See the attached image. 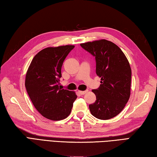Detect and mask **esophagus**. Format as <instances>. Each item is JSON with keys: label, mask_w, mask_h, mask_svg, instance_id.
<instances>
[{"label": "esophagus", "mask_w": 157, "mask_h": 157, "mask_svg": "<svg viewBox=\"0 0 157 157\" xmlns=\"http://www.w3.org/2000/svg\"><path fill=\"white\" fill-rule=\"evenodd\" d=\"M87 92H88V90H85V91H78V92L80 93V94H82V95L86 94V93H87Z\"/></svg>", "instance_id": "esophagus-1"}]
</instances>
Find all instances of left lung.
<instances>
[{"mask_svg": "<svg viewBox=\"0 0 157 157\" xmlns=\"http://www.w3.org/2000/svg\"><path fill=\"white\" fill-rule=\"evenodd\" d=\"M96 60V73L101 78L98 88L93 90L97 100L89 105L91 114L101 120L112 119L125 108L130 98L131 67L116 44L105 39L81 44Z\"/></svg>", "mask_w": 157, "mask_h": 157, "instance_id": "left-lung-1", "label": "left lung"}]
</instances>
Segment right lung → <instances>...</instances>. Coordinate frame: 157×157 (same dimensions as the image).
<instances>
[{"label":"right lung","mask_w":157,"mask_h":157,"mask_svg":"<svg viewBox=\"0 0 157 157\" xmlns=\"http://www.w3.org/2000/svg\"><path fill=\"white\" fill-rule=\"evenodd\" d=\"M74 45L47 48L32 59L25 77V87L33 105L47 119L60 121L70 115L75 92L60 88L61 67Z\"/></svg>","instance_id":"1"}]
</instances>
